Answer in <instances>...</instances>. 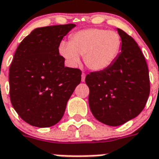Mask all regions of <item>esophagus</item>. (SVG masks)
Instances as JSON below:
<instances>
[{
	"instance_id": "esophagus-1",
	"label": "esophagus",
	"mask_w": 159,
	"mask_h": 159,
	"mask_svg": "<svg viewBox=\"0 0 159 159\" xmlns=\"http://www.w3.org/2000/svg\"><path fill=\"white\" fill-rule=\"evenodd\" d=\"M84 80H85V75L84 74H82V75H81V81L82 82H84Z\"/></svg>"
}]
</instances>
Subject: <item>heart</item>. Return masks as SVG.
<instances>
[{
  "label": "heart",
  "mask_w": 159,
  "mask_h": 159,
  "mask_svg": "<svg viewBox=\"0 0 159 159\" xmlns=\"http://www.w3.org/2000/svg\"><path fill=\"white\" fill-rule=\"evenodd\" d=\"M119 35L109 30L91 28L71 35L70 42L60 43V55L70 66H76L84 56V62L90 70L99 72L111 66L121 50Z\"/></svg>",
  "instance_id": "obj_1"
}]
</instances>
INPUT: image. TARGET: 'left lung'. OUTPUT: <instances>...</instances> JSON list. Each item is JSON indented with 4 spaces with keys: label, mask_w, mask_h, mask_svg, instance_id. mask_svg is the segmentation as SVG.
Here are the masks:
<instances>
[{
    "label": "left lung",
    "mask_w": 159,
    "mask_h": 159,
    "mask_svg": "<svg viewBox=\"0 0 159 159\" xmlns=\"http://www.w3.org/2000/svg\"><path fill=\"white\" fill-rule=\"evenodd\" d=\"M121 52L114 64L85 77L89 88V104L94 118L109 126H119L142 112L149 95V75L139 45L124 30Z\"/></svg>",
    "instance_id": "1"
}]
</instances>
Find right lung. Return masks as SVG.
Listing matches in <instances>:
<instances>
[{"label":"right lung","mask_w":159,"mask_h":159,"mask_svg":"<svg viewBox=\"0 0 159 159\" xmlns=\"http://www.w3.org/2000/svg\"><path fill=\"white\" fill-rule=\"evenodd\" d=\"M75 24L39 27L18 45L9 73L10 97L27 124L39 128L62 119L67 102L81 81V71L65 66L61 40Z\"/></svg>","instance_id":"add662e5"}]
</instances>
